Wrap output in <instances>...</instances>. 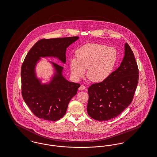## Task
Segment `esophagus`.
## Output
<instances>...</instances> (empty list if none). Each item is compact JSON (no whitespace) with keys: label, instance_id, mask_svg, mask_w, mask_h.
<instances>
[{"label":"esophagus","instance_id":"34e87169","mask_svg":"<svg viewBox=\"0 0 157 157\" xmlns=\"http://www.w3.org/2000/svg\"><path fill=\"white\" fill-rule=\"evenodd\" d=\"M85 88H86V86H84L83 85H81L80 86V87L79 88V90L80 91H83V90H85Z\"/></svg>","mask_w":157,"mask_h":157}]
</instances>
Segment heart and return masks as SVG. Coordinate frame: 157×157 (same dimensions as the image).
<instances>
[{
  "label": "heart",
  "mask_w": 157,
  "mask_h": 157,
  "mask_svg": "<svg viewBox=\"0 0 157 157\" xmlns=\"http://www.w3.org/2000/svg\"><path fill=\"white\" fill-rule=\"evenodd\" d=\"M76 58L69 61L72 76L78 79L85 74L92 82L99 83L105 81L113 72L116 65L118 53L113 47L88 43L78 48L75 52Z\"/></svg>",
  "instance_id": "obj_1"
}]
</instances>
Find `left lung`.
<instances>
[{
    "mask_svg": "<svg viewBox=\"0 0 157 157\" xmlns=\"http://www.w3.org/2000/svg\"><path fill=\"white\" fill-rule=\"evenodd\" d=\"M138 79L137 63L126 43L120 66L105 81L92 84L88 88V115L98 121H107L118 116L132 101Z\"/></svg>",
    "mask_w": 157,
    "mask_h": 157,
    "instance_id": "1",
    "label": "left lung"
}]
</instances>
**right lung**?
<instances>
[{"label": "right lung", "mask_w": 157, "mask_h": 157, "mask_svg": "<svg viewBox=\"0 0 157 157\" xmlns=\"http://www.w3.org/2000/svg\"><path fill=\"white\" fill-rule=\"evenodd\" d=\"M79 37L42 39L26 56L21 67L22 95L29 109L37 117L49 121L60 119L66 114L70 100L80 84L67 81L63 75V67L48 62L53 68L49 81L43 83L36 67L41 58H56L66 63V48Z\"/></svg>", "instance_id": "obj_1"}]
</instances>
